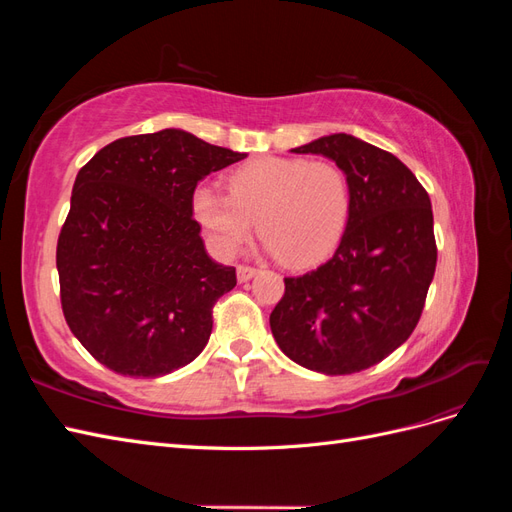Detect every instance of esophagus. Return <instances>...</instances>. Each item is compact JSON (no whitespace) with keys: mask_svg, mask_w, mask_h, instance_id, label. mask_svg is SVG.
Returning a JSON list of instances; mask_svg holds the SVG:
<instances>
[{"mask_svg":"<svg viewBox=\"0 0 512 512\" xmlns=\"http://www.w3.org/2000/svg\"><path fill=\"white\" fill-rule=\"evenodd\" d=\"M256 267H250V265H239L237 267V277H239V282H247L250 280V277H254L256 275Z\"/></svg>","mask_w":512,"mask_h":512,"instance_id":"34e87169","label":"esophagus"}]
</instances>
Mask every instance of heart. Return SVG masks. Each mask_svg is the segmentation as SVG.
I'll list each match as a JSON object with an SVG mask.
<instances>
[{
  "instance_id": "obj_1",
  "label": "heart",
  "mask_w": 512,
  "mask_h": 512,
  "mask_svg": "<svg viewBox=\"0 0 512 512\" xmlns=\"http://www.w3.org/2000/svg\"><path fill=\"white\" fill-rule=\"evenodd\" d=\"M352 188L333 160L260 158L228 177V194L198 185L192 196L196 220L222 254H235L250 237L254 220L265 250L284 265L303 267L327 256L350 218Z\"/></svg>"
}]
</instances>
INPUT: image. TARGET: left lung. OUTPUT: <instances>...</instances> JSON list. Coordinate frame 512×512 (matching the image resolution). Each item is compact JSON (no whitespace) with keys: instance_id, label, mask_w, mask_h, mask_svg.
Listing matches in <instances>:
<instances>
[{"instance_id":"left-lung-1","label":"left lung","mask_w":512,"mask_h":512,"mask_svg":"<svg viewBox=\"0 0 512 512\" xmlns=\"http://www.w3.org/2000/svg\"><path fill=\"white\" fill-rule=\"evenodd\" d=\"M292 151L342 166L352 205L335 254L314 271L284 277L271 331L294 363L327 376L356 374L404 344L423 314L438 260L431 200L393 153L350 134Z\"/></svg>"}]
</instances>
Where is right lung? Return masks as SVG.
I'll return each mask as SVG.
<instances>
[{"label":"right lung","instance_id":"add662e5","mask_svg":"<svg viewBox=\"0 0 512 512\" xmlns=\"http://www.w3.org/2000/svg\"><path fill=\"white\" fill-rule=\"evenodd\" d=\"M243 158L170 128L117 138L76 175L57 239L61 309L115 374L158 378L207 346L213 305L237 273L207 256L192 196Z\"/></svg>","mask_w":512,"mask_h":512}]
</instances>
